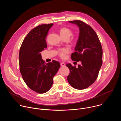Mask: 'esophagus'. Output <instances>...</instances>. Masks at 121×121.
Returning a JSON list of instances; mask_svg holds the SVG:
<instances>
[{
    "label": "esophagus",
    "instance_id": "1",
    "mask_svg": "<svg viewBox=\"0 0 121 121\" xmlns=\"http://www.w3.org/2000/svg\"><path fill=\"white\" fill-rule=\"evenodd\" d=\"M60 65H61V66H65V64L64 63H61V64H60Z\"/></svg>",
    "mask_w": 121,
    "mask_h": 121
}]
</instances>
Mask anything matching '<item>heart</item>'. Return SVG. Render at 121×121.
<instances>
[{
	"mask_svg": "<svg viewBox=\"0 0 121 121\" xmlns=\"http://www.w3.org/2000/svg\"><path fill=\"white\" fill-rule=\"evenodd\" d=\"M60 34L62 38H67L68 39L73 34L72 31L68 28L63 27L60 30ZM77 39H75L74 41H77ZM70 49L68 48L65 47L60 48L58 50V55L59 56L65 59L66 57V54L69 53Z\"/></svg>",
	"mask_w": 121,
	"mask_h": 121,
	"instance_id": "1",
	"label": "heart"
}]
</instances>
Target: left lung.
Here are the masks:
<instances>
[{"label":"left lung","instance_id":"8db88e82","mask_svg":"<svg viewBox=\"0 0 121 121\" xmlns=\"http://www.w3.org/2000/svg\"><path fill=\"white\" fill-rule=\"evenodd\" d=\"M68 22L79 28V37L71 59L80 61L81 65L76 67L67 64L70 70L67 78L73 88L83 90L92 85L98 78L102 64V49L97 34L90 25L79 20Z\"/></svg>","mask_w":121,"mask_h":121}]
</instances>
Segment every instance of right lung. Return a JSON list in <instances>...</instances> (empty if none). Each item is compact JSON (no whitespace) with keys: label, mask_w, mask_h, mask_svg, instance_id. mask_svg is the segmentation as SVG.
Masks as SVG:
<instances>
[{"label":"right lung","mask_w":121,"mask_h":121,"mask_svg":"<svg viewBox=\"0 0 121 121\" xmlns=\"http://www.w3.org/2000/svg\"><path fill=\"white\" fill-rule=\"evenodd\" d=\"M53 25V23L42 24L31 30L20 50V70L23 79L28 87L40 94L51 89L53 78L60 66L59 62L55 60L45 63L41 54L47 47L46 38Z\"/></svg>","instance_id":"add662e5"}]
</instances>
